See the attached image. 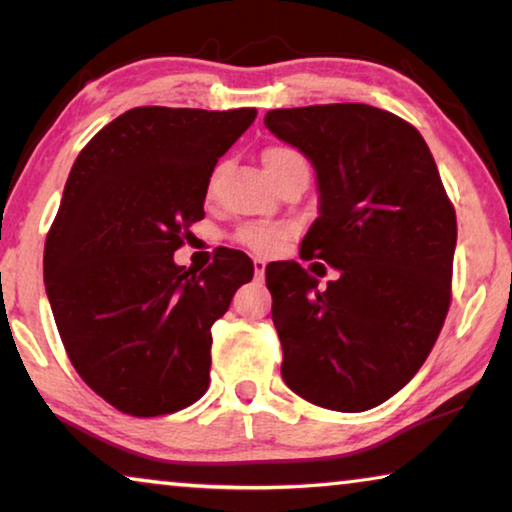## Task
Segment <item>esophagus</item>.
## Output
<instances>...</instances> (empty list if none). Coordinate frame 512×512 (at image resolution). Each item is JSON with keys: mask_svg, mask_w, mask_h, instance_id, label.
I'll list each match as a JSON object with an SVG mask.
<instances>
[{"mask_svg": "<svg viewBox=\"0 0 512 512\" xmlns=\"http://www.w3.org/2000/svg\"><path fill=\"white\" fill-rule=\"evenodd\" d=\"M254 275H256L258 282H261V279L265 277V258H261V256L254 258Z\"/></svg>", "mask_w": 512, "mask_h": 512, "instance_id": "esophagus-1", "label": "esophagus"}]
</instances>
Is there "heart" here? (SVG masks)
Segmentation results:
<instances>
[{"label":"heart","instance_id":"obj_1","mask_svg":"<svg viewBox=\"0 0 512 512\" xmlns=\"http://www.w3.org/2000/svg\"><path fill=\"white\" fill-rule=\"evenodd\" d=\"M291 160H303V156L291 146H272L263 153L265 167H275L282 163H291ZM289 228L284 223H247L235 233V240L244 244V247L258 251V254H268L284 240Z\"/></svg>","mask_w":512,"mask_h":512}]
</instances>
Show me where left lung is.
<instances>
[{"instance_id":"obj_1","label":"left lung","mask_w":512,"mask_h":512,"mask_svg":"<svg viewBox=\"0 0 512 512\" xmlns=\"http://www.w3.org/2000/svg\"><path fill=\"white\" fill-rule=\"evenodd\" d=\"M263 123L317 172L319 216L300 258L340 270L319 291L300 263L265 268L282 377L321 408L370 410L436 345L452 300L457 214L424 137L389 111L314 104L272 109Z\"/></svg>"}]
</instances>
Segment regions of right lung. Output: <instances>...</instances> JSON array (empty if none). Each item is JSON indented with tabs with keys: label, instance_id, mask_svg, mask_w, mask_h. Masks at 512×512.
Here are the masks:
<instances>
[{
	"label": "right lung",
	"instance_id": "obj_1",
	"mask_svg": "<svg viewBox=\"0 0 512 512\" xmlns=\"http://www.w3.org/2000/svg\"><path fill=\"white\" fill-rule=\"evenodd\" d=\"M256 109L137 107L83 146L44 247V282L81 380L132 417L170 415L209 387L212 324L254 263L221 251L202 272L174 251L205 219L216 163Z\"/></svg>",
	"mask_w": 512,
	"mask_h": 512
}]
</instances>
